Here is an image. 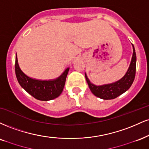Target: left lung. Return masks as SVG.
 <instances>
[{"mask_svg": "<svg viewBox=\"0 0 149 149\" xmlns=\"http://www.w3.org/2000/svg\"><path fill=\"white\" fill-rule=\"evenodd\" d=\"M132 48H133V53L128 71L124 76L118 81L107 85L97 86L89 81L87 74L85 73L86 80L93 94L104 100L114 99L123 94L130 88L135 79L136 73V53L133 45H132Z\"/></svg>", "mask_w": 149, "mask_h": 149, "instance_id": "left-lung-1", "label": "left lung"}]
</instances>
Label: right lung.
<instances>
[{"mask_svg":"<svg viewBox=\"0 0 149 149\" xmlns=\"http://www.w3.org/2000/svg\"><path fill=\"white\" fill-rule=\"evenodd\" d=\"M69 70V68H67L56 79L49 80L33 79L26 76L21 71L16 55L15 73L19 85L28 94L39 101H50L60 96L63 91Z\"/></svg>","mask_w":149,"mask_h":149,"instance_id":"add662e5","label":"right lung"}]
</instances>
